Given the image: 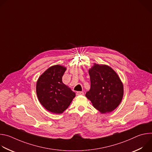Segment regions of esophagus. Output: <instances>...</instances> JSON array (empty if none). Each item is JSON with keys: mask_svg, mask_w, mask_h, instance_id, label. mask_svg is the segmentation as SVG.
I'll list each match as a JSON object with an SVG mask.
<instances>
[{"mask_svg": "<svg viewBox=\"0 0 152 152\" xmlns=\"http://www.w3.org/2000/svg\"><path fill=\"white\" fill-rule=\"evenodd\" d=\"M76 94L77 96H79V95H83L84 93L82 92V91H77L76 92Z\"/></svg>", "mask_w": 152, "mask_h": 152, "instance_id": "1", "label": "esophagus"}]
</instances>
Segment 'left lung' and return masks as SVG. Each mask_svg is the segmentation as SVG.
I'll use <instances>...</instances> for the list:
<instances>
[{
	"label": "left lung",
	"mask_w": 152,
	"mask_h": 152,
	"mask_svg": "<svg viewBox=\"0 0 152 152\" xmlns=\"http://www.w3.org/2000/svg\"><path fill=\"white\" fill-rule=\"evenodd\" d=\"M91 88L85 94L102 113H110L120 104L123 85L116 72L106 65L94 64L89 70Z\"/></svg>",
	"instance_id": "left-lung-1"
}]
</instances>
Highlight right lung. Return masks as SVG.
Returning <instances> with one entry per match:
<instances>
[{"label": "right lung", "mask_w": 152, "mask_h": 152, "mask_svg": "<svg viewBox=\"0 0 152 152\" xmlns=\"http://www.w3.org/2000/svg\"><path fill=\"white\" fill-rule=\"evenodd\" d=\"M66 70L59 65L52 66L40 76L37 82L36 91L39 102L52 113H62L75 97V93L62 81Z\"/></svg>", "instance_id": "1"}]
</instances>
